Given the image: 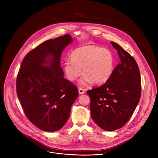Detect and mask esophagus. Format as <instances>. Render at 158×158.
<instances>
[{"label": "esophagus", "instance_id": "34e87169", "mask_svg": "<svg viewBox=\"0 0 158 158\" xmlns=\"http://www.w3.org/2000/svg\"><path fill=\"white\" fill-rule=\"evenodd\" d=\"M85 92V91L84 89H82L81 88H79V94H84Z\"/></svg>", "mask_w": 158, "mask_h": 158}]
</instances>
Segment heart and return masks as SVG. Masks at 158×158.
<instances>
[{"mask_svg": "<svg viewBox=\"0 0 158 158\" xmlns=\"http://www.w3.org/2000/svg\"><path fill=\"white\" fill-rule=\"evenodd\" d=\"M114 64V57L110 50L87 45L73 50L70 54V60L64 64V70L72 81H76L82 72L84 76L79 81L81 85L93 82L96 85H103L111 78Z\"/></svg>", "mask_w": 158, "mask_h": 158, "instance_id": "b5f03b06", "label": "heart"}]
</instances>
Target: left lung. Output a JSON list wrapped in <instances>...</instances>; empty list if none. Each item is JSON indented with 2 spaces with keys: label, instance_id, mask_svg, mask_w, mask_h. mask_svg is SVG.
<instances>
[{
  "label": "left lung",
  "instance_id": "8db88e82",
  "mask_svg": "<svg viewBox=\"0 0 158 158\" xmlns=\"http://www.w3.org/2000/svg\"><path fill=\"white\" fill-rule=\"evenodd\" d=\"M117 50L120 63L110 80L100 87L88 90L91 116L103 130L122 127L133 114L141 96V77L135 60L119 45L111 41Z\"/></svg>",
  "mask_w": 158,
  "mask_h": 158
}]
</instances>
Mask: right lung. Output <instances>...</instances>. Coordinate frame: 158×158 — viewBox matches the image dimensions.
<instances>
[{
  "instance_id": "1",
  "label": "right lung",
  "mask_w": 158,
  "mask_h": 158,
  "mask_svg": "<svg viewBox=\"0 0 158 158\" xmlns=\"http://www.w3.org/2000/svg\"><path fill=\"white\" fill-rule=\"evenodd\" d=\"M72 42L67 34L41 44L25 56L16 77V94L25 114L44 131L63 127L79 95L60 65L61 53Z\"/></svg>"
}]
</instances>
